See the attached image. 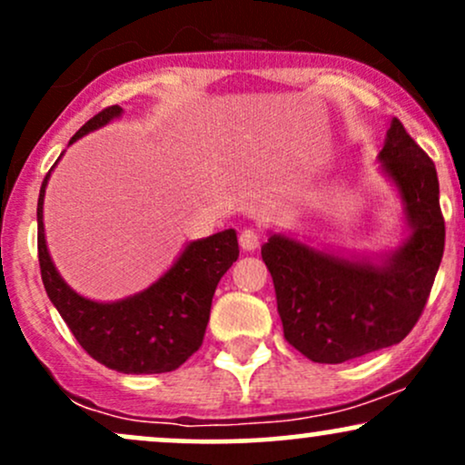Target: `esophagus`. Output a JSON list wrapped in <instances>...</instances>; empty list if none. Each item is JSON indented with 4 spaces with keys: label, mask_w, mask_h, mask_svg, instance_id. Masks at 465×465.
Returning <instances> with one entry per match:
<instances>
[{
    "label": "esophagus",
    "mask_w": 465,
    "mask_h": 465,
    "mask_svg": "<svg viewBox=\"0 0 465 465\" xmlns=\"http://www.w3.org/2000/svg\"><path fill=\"white\" fill-rule=\"evenodd\" d=\"M238 242L242 251H255L260 247V233L255 232V229H242Z\"/></svg>",
    "instance_id": "obj_1"
}]
</instances>
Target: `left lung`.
<instances>
[{
	"label": "left lung",
	"instance_id": "1",
	"mask_svg": "<svg viewBox=\"0 0 465 465\" xmlns=\"http://www.w3.org/2000/svg\"><path fill=\"white\" fill-rule=\"evenodd\" d=\"M378 165L396 185L409 229L396 251L371 260L275 232L262 244L286 341L314 362L336 365L400 343L418 323L444 255L435 163L398 117Z\"/></svg>",
	"mask_w": 465,
	"mask_h": 465
}]
</instances>
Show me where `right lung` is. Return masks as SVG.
Masks as SVG:
<instances>
[{
    "label": "right lung",
    "mask_w": 465,
    "mask_h": 465,
    "mask_svg": "<svg viewBox=\"0 0 465 465\" xmlns=\"http://www.w3.org/2000/svg\"><path fill=\"white\" fill-rule=\"evenodd\" d=\"M122 114L124 109L117 104L100 111L69 143L103 129ZM52 170L45 174L36 203L41 280L50 302L83 350L109 370L122 373L177 370L201 348L218 282L238 260L236 232L225 229L214 236L192 240L157 282L135 295L117 302H94L78 295L63 280L47 251L44 199Z\"/></svg>",
    "instance_id": "add662e5"
}]
</instances>
